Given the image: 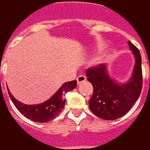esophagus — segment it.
Segmentation results:
<instances>
[{
    "label": "esophagus",
    "mask_w": 150,
    "mask_h": 150,
    "mask_svg": "<svg viewBox=\"0 0 150 150\" xmlns=\"http://www.w3.org/2000/svg\"><path fill=\"white\" fill-rule=\"evenodd\" d=\"M76 79H77V83H81L83 82H85L87 80V77L83 75H79Z\"/></svg>",
    "instance_id": "esophagus-1"
}]
</instances>
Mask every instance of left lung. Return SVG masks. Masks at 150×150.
<instances>
[{
    "instance_id": "1",
    "label": "left lung",
    "mask_w": 150,
    "mask_h": 150,
    "mask_svg": "<svg viewBox=\"0 0 150 150\" xmlns=\"http://www.w3.org/2000/svg\"><path fill=\"white\" fill-rule=\"evenodd\" d=\"M135 55L133 75L129 83L117 84L108 76L106 66L101 63L86 71L88 81L93 86V94L89 100L90 110L100 118L108 120L125 116L138 100L143 83L142 56L139 50L128 42Z\"/></svg>"
}]
</instances>
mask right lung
I'll list each match as a JSON object with an SVG mask.
<instances>
[{
  "mask_svg": "<svg viewBox=\"0 0 150 150\" xmlns=\"http://www.w3.org/2000/svg\"><path fill=\"white\" fill-rule=\"evenodd\" d=\"M77 86V81H69L65 83L57 91L55 94L48 100L37 105H26L18 101L8 89L9 97L18 110L28 119L34 122L45 123L53 120L62 112L65 106V95L67 92L72 91Z\"/></svg>",
  "mask_w": 150,
  "mask_h": 150,
  "instance_id": "1",
  "label": "right lung"
}]
</instances>
